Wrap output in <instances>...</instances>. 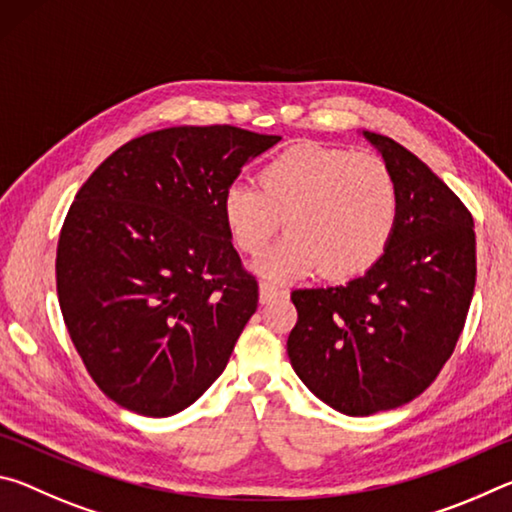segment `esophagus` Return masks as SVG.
Instances as JSON below:
<instances>
[{"label": "esophagus", "mask_w": 512, "mask_h": 512, "mask_svg": "<svg viewBox=\"0 0 512 512\" xmlns=\"http://www.w3.org/2000/svg\"><path fill=\"white\" fill-rule=\"evenodd\" d=\"M277 298H287V291L280 289V287H273V284L262 282L259 284V302L262 305H271Z\"/></svg>", "instance_id": "1"}]
</instances>
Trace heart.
Segmentation results:
<instances>
[{"label": "heart", "mask_w": 512, "mask_h": 512, "mask_svg": "<svg viewBox=\"0 0 512 512\" xmlns=\"http://www.w3.org/2000/svg\"><path fill=\"white\" fill-rule=\"evenodd\" d=\"M257 185L225 189L221 214L232 244L248 257L264 253L284 219L289 235L257 264L266 280L291 282L314 271L329 282L352 280L391 241L400 192L377 155L296 144L257 171Z\"/></svg>", "instance_id": "heart-1"}]
</instances>
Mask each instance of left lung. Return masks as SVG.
<instances>
[{"mask_svg":"<svg viewBox=\"0 0 512 512\" xmlns=\"http://www.w3.org/2000/svg\"><path fill=\"white\" fill-rule=\"evenodd\" d=\"M363 135L391 167L400 210L366 275L291 293L287 352L318 400L345 415L397 409L427 391L452 357L476 282L474 219L427 164L386 135Z\"/></svg>","mask_w":512,"mask_h":512,"instance_id":"1","label":"left lung"}]
</instances>
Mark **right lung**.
<instances>
[{
	"instance_id": "right-lung-1",
	"label": "right lung",
	"mask_w": 512,
	"mask_h": 512,
	"mask_svg": "<svg viewBox=\"0 0 512 512\" xmlns=\"http://www.w3.org/2000/svg\"><path fill=\"white\" fill-rule=\"evenodd\" d=\"M280 140L228 124L164 128L119 146L79 189L58 239V302L112 402L167 418L228 366L259 287L221 198Z\"/></svg>"
}]
</instances>
